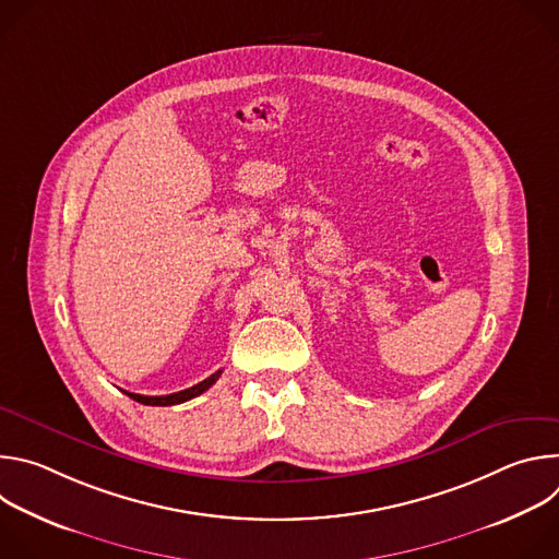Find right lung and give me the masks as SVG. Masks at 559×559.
Returning <instances> with one entry per match:
<instances>
[{
	"label": "right lung",
	"instance_id": "right-lung-1",
	"mask_svg": "<svg viewBox=\"0 0 559 559\" xmlns=\"http://www.w3.org/2000/svg\"><path fill=\"white\" fill-rule=\"evenodd\" d=\"M221 376V369L214 371L210 378H205L203 382L190 386V389H183V391H177V393H168V395H141V393H130L126 391L132 401L141 403V405H150V407H168V405H181L186 401H192V397L201 395L203 391H207Z\"/></svg>",
	"mask_w": 559,
	"mask_h": 559
}]
</instances>
